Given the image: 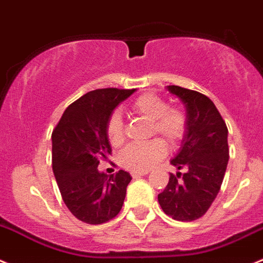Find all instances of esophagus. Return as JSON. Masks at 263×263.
Returning a JSON list of instances; mask_svg holds the SVG:
<instances>
[{
    "mask_svg": "<svg viewBox=\"0 0 263 263\" xmlns=\"http://www.w3.org/2000/svg\"><path fill=\"white\" fill-rule=\"evenodd\" d=\"M147 172H132L131 176L134 178H137V177H141V176H146Z\"/></svg>",
    "mask_w": 263,
    "mask_h": 263,
    "instance_id": "esophagus-1",
    "label": "esophagus"
}]
</instances>
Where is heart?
<instances>
[{
    "mask_svg": "<svg viewBox=\"0 0 263 263\" xmlns=\"http://www.w3.org/2000/svg\"><path fill=\"white\" fill-rule=\"evenodd\" d=\"M131 110L149 119L150 134L159 135L171 146H177L187 134L189 117L177 106H168L167 101L155 93H142L131 103ZM106 136L113 146H121L124 141V124L121 114L113 111L106 122ZM167 154L165 144L160 139L144 144H129L119 154L122 167L135 172H144Z\"/></svg>",
    "mask_w": 263,
    "mask_h": 263,
    "instance_id": "b5f03b06",
    "label": "heart"
}]
</instances>
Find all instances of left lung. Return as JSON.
<instances>
[{
    "mask_svg": "<svg viewBox=\"0 0 263 263\" xmlns=\"http://www.w3.org/2000/svg\"><path fill=\"white\" fill-rule=\"evenodd\" d=\"M168 91L183 101L189 117L182 147L171 164L177 170L158 195L163 212L173 220L190 222L205 215L216 199L229 162L228 127L210 98L180 86Z\"/></svg>",
    "mask_w": 263,
    "mask_h": 263,
    "instance_id": "left-lung-1",
    "label": "left lung"
}]
</instances>
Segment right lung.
Wrapping results in <instances>:
<instances>
[{
    "label": "right lung",
    "mask_w": 263,
    "mask_h": 263,
    "mask_svg": "<svg viewBox=\"0 0 263 263\" xmlns=\"http://www.w3.org/2000/svg\"><path fill=\"white\" fill-rule=\"evenodd\" d=\"M132 90L100 88L70 104L53 128L52 171L61 198L80 221L100 225L122 210L132 177L121 170L106 176L99 172L100 160H108L111 147L106 122Z\"/></svg>",
    "instance_id": "add662e5"
}]
</instances>
